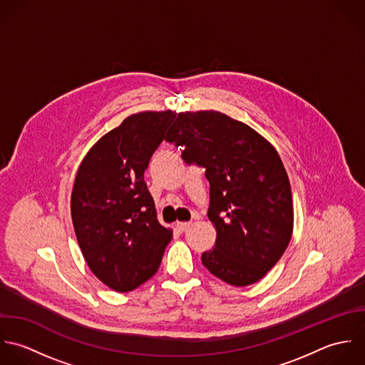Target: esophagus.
Returning <instances> with one entry per match:
<instances>
[{"instance_id":"34e87169","label":"esophagus","mask_w":365,"mask_h":365,"mask_svg":"<svg viewBox=\"0 0 365 365\" xmlns=\"http://www.w3.org/2000/svg\"><path fill=\"white\" fill-rule=\"evenodd\" d=\"M192 225V222H176V228L179 230V232H185L186 230H189Z\"/></svg>"}]
</instances>
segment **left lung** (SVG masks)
Instances as JSON below:
<instances>
[{
    "mask_svg": "<svg viewBox=\"0 0 365 365\" xmlns=\"http://www.w3.org/2000/svg\"><path fill=\"white\" fill-rule=\"evenodd\" d=\"M165 140L183 146L185 163L206 169L217 240L202 255L205 268L234 287L258 282L284 255L293 228L291 185L278 152L219 111L180 113Z\"/></svg>",
    "mask_w": 365,
    "mask_h": 365,
    "instance_id": "obj_1",
    "label": "left lung"
}]
</instances>
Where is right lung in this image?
Returning a JSON list of instances; mask_svg holds the SVG:
<instances>
[{
	"label": "right lung",
	"mask_w": 365,
	"mask_h": 365,
	"mask_svg": "<svg viewBox=\"0 0 365 365\" xmlns=\"http://www.w3.org/2000/svg\"><path fill=\"white\" fill-rule=\"evenodd\" d=\"M176 114L131 115L87 152L72 192L74 232L93 274L117 292L146 282L172 231L159 224L144 172Z\"/></svg>",
	"instance_id": "1"
}]
</instances>
